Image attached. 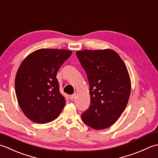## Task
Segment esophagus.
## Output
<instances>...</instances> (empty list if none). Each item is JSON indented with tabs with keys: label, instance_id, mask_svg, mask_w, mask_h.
I'll use <instances>...</instances> for the list:
<instances>
[{
	"label": "esophagus",
	"instance_id": "34e87169",
	"mask_svg": "<svg viewBox=\"0 0 158 158\" xmlns=\"http://www.w3.org/2000/svg\"><path fill=\"white\" fill-rule=\"evenodd\" d=\"M76 94H73V95H70L69 96V99L70 100H73V99H74L75 98H76Z\"/></svg>",
	"mask_w": 158,
	"mask_h": 158
}]
</instances>
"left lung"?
<instances>
[{
	"instance_id": "8db88e82",
	"label": "left lung",
	"mask_w": 158,
	"mask_h": 158,
	"mask_svg": "<svg viewBox=\"0 0 158 158\" xmlns=\"http://www.w3.org/2000/svg\"><path fill=\"white\" fill-rule=\"evenodd\" d=\"M89 83L91 104L82 113L84 123L94 130L114 123L130 98L131 80L120 56L110 49L77 51Z\"/></svg>"
}]
</instances>
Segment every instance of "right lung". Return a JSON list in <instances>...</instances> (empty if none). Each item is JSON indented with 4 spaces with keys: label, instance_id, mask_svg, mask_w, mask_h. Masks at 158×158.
Listing matches in <instances>:
<instances>
[{
    "label": "right lung",
    "instance_id": "1",
    "mask_svg": "<svg viewBox=\"0 0 158 158\" xmlns=\"http://www.w3.org/2000/svg\"><path fill=\"white\" fill-rule=\"evenodd\" d=\"M72 53L42 48L28 54L19 67L15 79L16 97L24 115L34 123L54 121L65 106L56 73Z\"/></svg>",
    "mask_w": 158,
    "mask_h": 158
}]
</instances>
